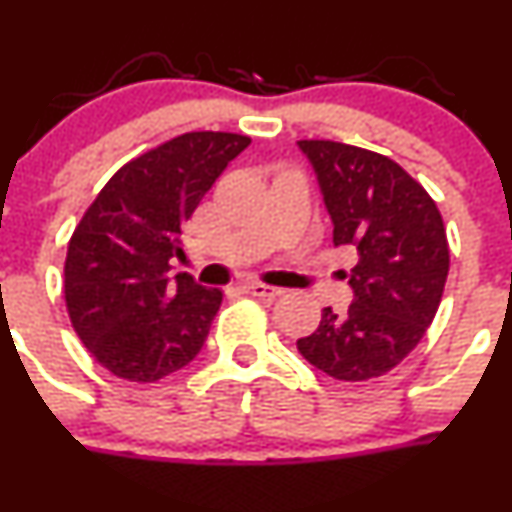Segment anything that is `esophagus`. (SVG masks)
I'll list each match as a JSON object with an SVG mask.
<instances>
[{
    "instance_id": "1",
    "label": "esophagus",
    "mask_w": 512,
    "mask_h": 512,
    "mask_svg": "<svg viewBox=\"0 0 512 512\" xmlns=\"http://www.w3.org/2000/svg\"><path fill=\"white\" fill-rule=\"evenodd\" d=\"M241 291L249 293V296H256V298H278V296H283L281 288L266 286V283H246V286H241Z\"/></svg>"
}]
</instances>
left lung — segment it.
<instances>
[{
	"instance_id": "8db88e82",
	"label": "left lung",
	"mask_w": 512,
	"mask_h": 512,
	"mask_svg": "<svg viewBox=\"0 0 512 512\" xmlns=\"http://www.w3.org/2000/svg\"><path fill=\"white\" fill-rule=\"evenodd\" d=\"M333 224V246L358 263L346 313L323 308L298 351L338 381H368L396 368L426 336L448 278L443 219L396 161L338 141H298Z\"/></svg>"
}]
</instances>
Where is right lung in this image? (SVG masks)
Masks as SVG:
<instances>
[{
    "label": "right lung",
    "instance_id": "1",
    "mask_svg": "<svg viewBox=\"0 0 512 512\" xmlns=\"http://www.w3.org/2000/svg\"><path fill=\"white\" fill-rule=\"evenodd\" d=\"M249 144L224 131L176 136L121 166L79 221L64 296L86 351L114 376L159 381L204 348L224 293L171 276V261L184 258V221Z\"/></svg>",
    "mask_w": 512,
    "mask_h": 512
}]
</instances>
